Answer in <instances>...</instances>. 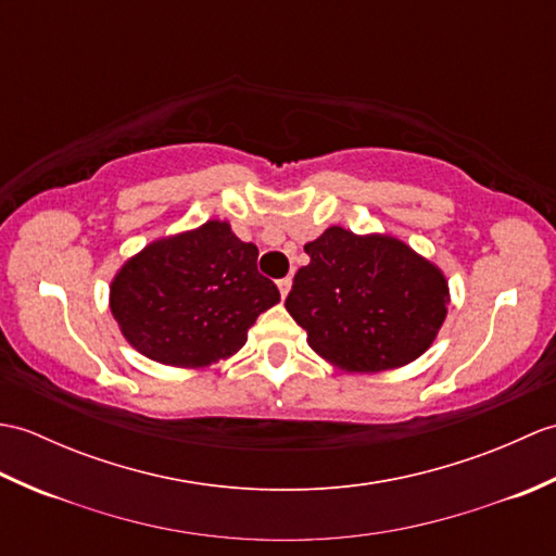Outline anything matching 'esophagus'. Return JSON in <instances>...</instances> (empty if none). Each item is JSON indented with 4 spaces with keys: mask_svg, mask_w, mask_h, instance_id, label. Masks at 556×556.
<instances>
[{
    "mask_svg": "<svg viewBox=\"0 0 556 556\" xmlns=\"http://www.w3.org/2000/svg\"><path fill=\"white\" fill-rule=\"evenodd\" d=\"M277 287H279V293H281V299H287V296H289V291H291V277H285V279H279V281H277Z\"/></svg>",
    "mask_w": 556,
    "mask_h": 556,
    "instance_id": "esophagus-1",
    "label": "esophagus"
}]
</instances>
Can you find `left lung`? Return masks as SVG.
Listing matches in <instances>:
<instances>
[{"label":"left lung","mask_w":556,"mask_h":556,"mask_svg":"<svg viewBox=\"0 0 556 556\" xmlns=\"http://www.w3.org/2000/svg\"><path fill=\"white\" fill-rule=\"evenodd\" d=\"M287 311L308 346L346 372L408 365L432 346L446 317L442 269L389 233L329 227L305 243Z\"/></svg>","instance_id":"8db88e82"}]
</instances>
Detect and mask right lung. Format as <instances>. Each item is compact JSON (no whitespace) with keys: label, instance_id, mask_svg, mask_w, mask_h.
<instances>
[{"label":"right lung","instance_id":"1","mask_svg":"<svg viewBox=\"0 0 556 556\" xmlns=\"http://www.w3.org/2000/svg\"><path fill=\"white\" fill-rule=\"evenodd\" d=\"M275 303L279 289L257 271V248L219 219L148 243L110 285V311L128 344L174 368L231 358Z\"/></svg>","mask_w":556,"mask_h":556}]
</instances>
